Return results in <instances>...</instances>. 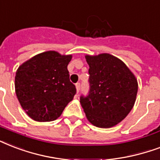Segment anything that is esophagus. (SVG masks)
Returning a JSON list of instances; mask_svg holds the SVG:
<instances>
[{
    "label": "esophagus",
    "mask_w": 160,
    "mask_h": 160,
    "mask_svg": "<svg viewBox=\"0 0 160 160\" xmlns=\"http://www.w3.org/2000/svg\"><path fill=\"white\" fill-rule=\"evenodd\" d=\"M76 89H77V93H78L79 90H80V83H76Z\"/></svg>",
    "instance_id": "esophagus-1"
}]
</instances>
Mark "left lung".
<instances>
[{
  "mask_svg": "<svg viewBox=\"0 0 160 160\" xmlns=\"http://www.w3.org/2000/svg\"><path fill=\"white\" fill-rule=\"evenodd\" d=\"M89 65V93L80 103L92 124L113 127L126 118L136 101L138 81L119 58L108 53L85 56Z\"/></svg>",
  "mask_w": 160,
  "mask_h": 160,
  "instance_id": "8db88e82",
  "label": "left lung"
}]
</instances>
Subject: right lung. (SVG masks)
Here are the masks:
<instances>
[{
  "label": "right lung",
  "mask_w": 160,
  "mask_h": 160,
  "mask_svg": "<svg viewBox=\"0 0 160 160\" xmlns=\"http://www.w3.org/2000/svg\"><path fill=\"white\" fill-rule=\"evenodd\" d=\"M72 55L48 51L34 56L18 68L15 91L20 104L32 119L56 120L73 99L76 88L69 79Z\"/></svg>",
  "instance_id": "right-lung-1"
}]
</instances>
